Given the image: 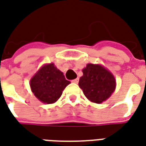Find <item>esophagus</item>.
<instances>
[{"instance_id":"esophagus-1","label":"esophagus","mask_w":146,"mask_h":146,"mask_svg":"<svg viewBox=\"0 0 146 146\" xmlns=\"http://www.w3.org/2000/svg\"><path fill=\"white\" fill-rule=\"evenodd\" d=\"M78 80H79V79H78V78H75L74 80H72V82L73 83H78Z\"/></svg>"}]
</instances>
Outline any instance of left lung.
I'll use <instances>...</instances> for the list:
<instances>
[{
  "instance_id": "left-lung-1",
  "label": "left lung",
  "mask_w": 146,
  "mask_h": 146,
  "mask_svg": "<svg viewBox=\"0 0 146 146\" xmlns=\"http://www.w3.org/2000/svg\"><path fill=\"white\" fill-rule=\"evenodd\" d=\"M82 72L78 86L86 97L92 103H103L115 90V78L102 65L88 64Z\"/></svg>"
}]
</instances>
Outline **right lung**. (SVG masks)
Returning <instances> with one entry per match:
<instances>
[{"label":"right lung","mask_w":146,"mask_h":146,"mask_svg":"<svg viewBox=\"0 0 146 146\" xmlns=\"http://www.w3.org/2000/svg\"><path fill=\"white\" fill-rule=\"evenodd\" d=\"M70 84L64 75L53 63L45 64L30 80L35 96L43 104H54L60 97L65 87Z\"/></svg>","instance_id":"right-lung-1"}]
</instances>
